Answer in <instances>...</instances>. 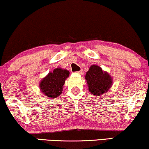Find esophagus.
<instances>
[{
	"label": "esophagus",
	"mask_w": 149,
	"mask_h": 149,
	"mask_svg": "<svg viewBox=\"0 0 149 149\" xmlns=\"http://www.w3.org/2000/svg\"><path fill=\"white\" fill-rule=\"evenodd\" d=\"M77 74H79L80 75H83V70H79L78 72H77Z\"/></svg>",
	"instance_id": "obj_1"
}]
</instances>
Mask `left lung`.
<instances>
[{
    "mask_svg": "<svg viewBox=\"0 0 149 149\" xmlns=\"http://www.w3.org/2000/svg\"><path fill=\"white\" fill-rule=\"evenodd\" d=\"M85 79L91 93L100 96L107 93L111 86V78L100 66L93 65L86 73Z\"/></svg>",
    "mask_w": 149,
    "mask_h": 149,
    "instance_id": "1",
    "label": "left lung"
}]
</instances>
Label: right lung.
I'll use <instances>...</instances> for the list:
<instances>
[{"label": "right lung", "instance_id": "1", "mask_svg": "<svg viewBox=\"0 0 149 149\" xmlns=\"http://www.w3.org/2000/svg\"><path fill=\"white\" fill-rule=\"evenodd\" d=\"M68 76L69 71L62 68H56L41 81L40 84L41 91L48 97H57L62 93V87Z\"/></svg>", "mask_w": 149, "mask_h": 149}]
</instances>
